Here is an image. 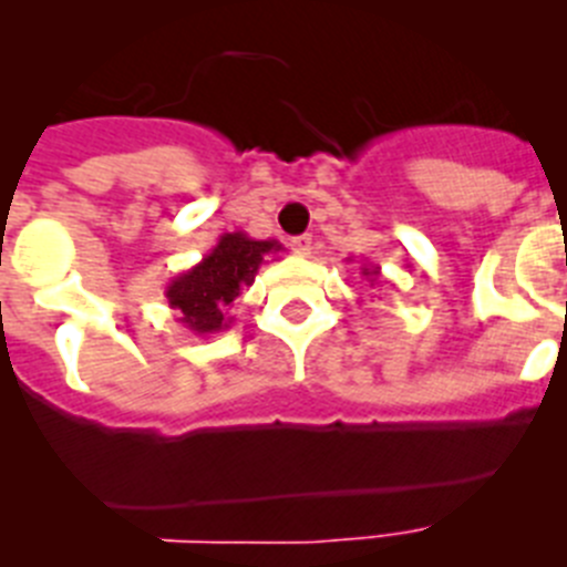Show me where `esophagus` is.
<instances>
[{
  "label": "esophagus",
  "mask_w": 567,
  "mask_h": 567,
  "mask_svg": "<svg viewBox=\"0 0 567 567\" xmlns=\"http://www.w3.org/2000/svg\"><path fill=\"white\" fill-rule=\"evenodd\" d=\"M292 249L298 255H312V235H298V238H292Z\"/></svg>",
  "instance_id": "obj_1"
}]
</instances>
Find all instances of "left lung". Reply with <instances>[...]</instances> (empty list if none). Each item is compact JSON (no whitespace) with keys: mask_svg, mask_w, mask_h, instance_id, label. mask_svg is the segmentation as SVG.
<instances>
[{"mask_svg":"<svg viewBox=\"0 0 567 567\" xmlns=\"http://www.w3.org/2000/svg\"><path fill=\"white\" fill-rule=\"evenodd\" d=\"M360 275H363L365 280H369V284H380V267L378 264H363V267H360Z\"/></svg>","mask_w":567,"mask_h":567,"instance_id":"left-lung-1","label":"left lung"}]
</instances>
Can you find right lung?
<instances>
[{"label": "right lung", "mask_w": 567, "mask_h": 567, "mask_svg": "<svg viewBox=\"0 0 567 567\" xmlns=\"http://www.w3.org/2000/svg\"><path fill=\"white\" fill-rule=\"evenodd\" d=\"M284 252L278 240H255L247 233H224L213 249L195 267L184 269L167 284L169 309L178 312V323L193 334H215L229 329L227 309L240 289L252 287L260 264Z\"/></svg>", "instance_id": "1"}]
</instances>
